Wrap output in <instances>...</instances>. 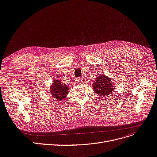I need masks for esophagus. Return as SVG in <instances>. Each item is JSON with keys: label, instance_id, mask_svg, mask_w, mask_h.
Listing matches in <instances>:
<instances>
[{"label": "esophagus", "instance_id": "34e87169", "mask_svg": "<svg viewBox=\"0 0 157 157\" xmlns=\"http://www.w3.org/2000/svg\"><path fill=\"white\" fill-rule=\"evenodd\" d=\"M81 79H80V78H78L77 80H76V82L78 83V84H79V83H81Z\"/></svg>", "mask_w": 157, "mask_h": 157}]
</instances>
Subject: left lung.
I'll return each mask as SVG.
<instances>
[{
  "label": "left lung",
  "mask_w": 157,
  "mask_h": 157,
  "mask_svg": "<svg viewBox=\"0 0 157 157\" xmlns=\"http://www.w3.org/2000/svg\"><path fill=\"white\" fill-rule=\"evenodd\" d=\"M113 81L110 78H108L103 74H98L95 78L92 88L98 96L106 98L110 95L114 90Z\"/></svg>",
  "instance_id": "1"
}]
</instances>
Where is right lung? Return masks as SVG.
Wrapping results in <instances>:
<instances>
[{"mask_svg":"<svg viewBox=\"0 0 157 157\" xmlns=\"http://www.w3.org/2000/svg\"><path fill=\"white\" fill-rule=\"evenodd\" d=\"M53 82L50 86L52 98L58 102L62 101L69 93V87L60 79L54 80Z\"/></svg>","mask_w":157,"mask_h":157,"instance_id":"right-lung-1","label":"right lung"}]
</instances>
